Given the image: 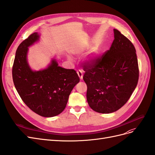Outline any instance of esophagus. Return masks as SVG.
<instances>
[{
  "label": "esophagus",
  "instance_id": "1",
  "mask_svg": "<svg viewBox=\"0 0 155 155\" xmlns=\"http://www.w3.org/2000/svg\"><path fill=\"white\" fill-rule=\"evenodd\" d=\"M77 74H78V77H79V78H80L81 80H82V79L83 78V71H82L79 69L78 71H77Z\"/></svg>",
  "mask_w": 155,
  "mask_h": 155
}]
</instances>
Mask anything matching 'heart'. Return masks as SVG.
I'll list each match as a JSON object with an SVG mask.
<instances>
[{
    "mask_svg": "<svg viewBox=\"0 0 155 155\" xmlns=\"http://www.w3.org/2000/svg\"><path fill=\"white\" fill-rule=\"evenodd\" d=\"M99 53V50L97 49V50H95L94 52H92V54L90 55V59H95L96 57L98 56Z\"/></svg>",
    "mask_w": 155,
    "mask_h": 155,
    "instance_id": "heart-1",
    "label": "heart"
}]
</instances>
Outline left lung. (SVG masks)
Listing matches in <instances>:
<instances>
[{
	"label": "left lung",
	"instance_id": "8db88e82",
	"mask_svg": "<svg viewBox=\"0 0 155 155\" xmlns=\"http://www.w3.org/2000/svg\"><path fill=\"white\" fill-rule=\"evenodd\" d=\"M114 32L110 50L83 65L87 103L101 114L121 108L130 99L139 78L134 46L119 30L114 29Z\"/></svg>",
	"mask_w": 155,
	"mask_h": 155
}]
</instances>
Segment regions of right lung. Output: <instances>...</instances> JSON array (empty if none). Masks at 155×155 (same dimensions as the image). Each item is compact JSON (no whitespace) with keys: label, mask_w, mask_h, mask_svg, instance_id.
I'll return each instance as SVG.
<instances>
[{"label":"right lung","mask_w":155,"mask_h":155,"mask_svg":"<svg viewBox=\"0 0 155 155\" xmlns=\"http://www.w3.org/2000/svg\"><path fill=\"white\" fill-rule=\"evenodd\" d=\"M34 32L22 42L16 51L12 77L21 99L39 116L51 117L64 111L73 87L80 81L74 69L58 66L52 59L46 69L32 71L27 61L28 47L39 40Z\"/></svg>","instance_id":"obj_1"}]
</instances>
